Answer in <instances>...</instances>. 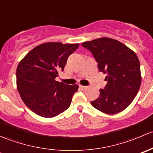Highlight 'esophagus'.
<instances>
[{"label":"esophagus","instance_id":"obj_1","mask_svg":"<svg viewBox=\"0 0 153 153\" xmlns=\"http://www.w3.org/2000/svg\"><path fill=\"white\" fill-rule=\"evenodd\" d=\"M87 86H85V85H79V88L82 90V91H85V90L87 89Z\"/></svg>","mask_w":153,"mask_h":153}]
</instances>
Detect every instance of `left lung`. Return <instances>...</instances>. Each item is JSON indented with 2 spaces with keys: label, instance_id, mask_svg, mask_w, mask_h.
<instances>
[{
  "label": "left lung",
  "instance_id": "obj_1",
  "mask_svg": "<svg viewBox=\"0 0 153 153\" xmlns=\"http://www.w3.org/2000/svg\"><path fill=\"white\" fill-rule=\"evenodd\" d=\"M98 62L99 70L106 74L108 84L100 97L91 102L96 109L106 114L124 111L131 104L141 86L140 62L136 53L114 39L102 37L82 43Z\"/></svg>",
  "mask_w": 153,
  "mask_h": 153
}]
</instances>
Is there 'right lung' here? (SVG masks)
<instances>
[{
	"mask_svg": "<svg viewBox=\"0 0 153 153\" xmlns=\"http://www.w3.org/2000/svg\"><path fill=\"white\" fill-rule=\"evenodd\" d=\"M78 43L45 42L30 51L17 68V88L25 105L38 116L52 118L69 108L77 85L56 81Z\"/></svg>",
	"mask_w": 153,
	"mask_h": 153,
	"instance_id": "obj_1",
	"label": "right lung"
}]
</instances>
